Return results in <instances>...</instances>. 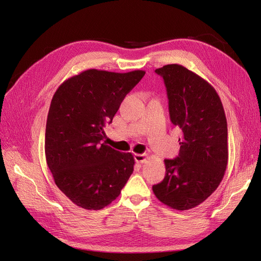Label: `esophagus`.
I'll use <instances>...</instances> for the list:
<instances>
[{"label":"esophagus","instance_id":"34e87169","mask_svg":"<svg viewBox=\"0 0 261 261\" xmlns=\"http://www.w3.org/2000/svg\"><path fill=\"white\" fill-rule=\"evenodd\" d=\"M146 159H147V154L146 153H136L135 154V161L137 162V163H144L145 161H146Z\"/></svg>","mask_w":261,"mask_h":261}]
</instances>
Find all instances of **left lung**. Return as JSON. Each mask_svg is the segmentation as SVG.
Wrapping results in <instances>:
<instances>
[{
    "label": "left lung",
    "mask_w": 261,
    "mask_h": 261,
    "mask_svg": "<svg viewBox=\"0 0 261 261\" xmlns=\"http://www.w3.org/2000/svg\"><path fill=\"white\" fill-rule=\"evenodd\" d=\"M167 87L171 122L183 132L179 153L165 159V176L152 191L176 210L198 206L216 191L227 165V123L216 89L178 64L156 68Z\"/></svg>",
    "instance_id": "obj_1"
}]
</instances>
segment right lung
<instances>
[{
	"label": "right lung",
	"instance_id": "obj_1",
	"mask_svg": "<svg viewBox=\"0 0 261 261\" xmlns=\"http://www.w3.org/2000/svg\"><path fill=\"white\" fill-rule=\"evenodd\" d=\"M145 70L87 69L63 83L52 98L45 127L46 164L60 191L87 210L107 207L127 183L135 160L102 140L122 101Z\"/></svg>",
	"mask_w": 261,
	"mask_h": 261
}]
</instances>
